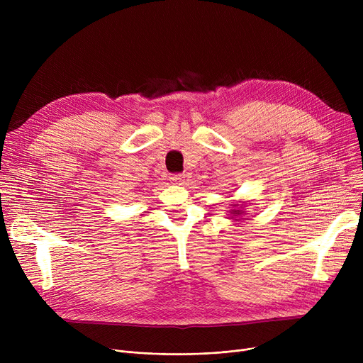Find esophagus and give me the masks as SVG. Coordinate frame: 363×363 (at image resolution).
Masks as SVG:
<instances>
[{
  "label": "esophagus",
  "mask_w": 363,
  "mask_h": 363,
  "mask_svg": "<svg viewBox=\"0 0 363 363\" xmlns=\"http://www.w3.org/2000/svg\"><path fill=\"white\" fill-rule=\"evenodd\" d=\"M169 179L172 184H175V185H182V182H184V178L181 175H172Z\"/></svg>",
  "instance_id": "1"
}]
</instances>
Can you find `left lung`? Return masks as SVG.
<instances>
[{
    "label": "left lung",
    "mask_w": 363,
    "mask_h": 363,
    "mask_svg": "<svg viewBox=\"0 0 363 363\" xmlns=\"http://www.w3.org/2000/svg\"><path fill=\"white\" fill-rule=\"evenodd\" d=\"M234 208H231L230 211V215H231V219H234V220H241V219H244V218H241L242 215H247L245 213V211H244V206L242 204H238V203H235V204H231ZM240 206V209H237L236 207Z\"/></svg>",
    "instance_id": "8db88e82"
}]
</instances>
